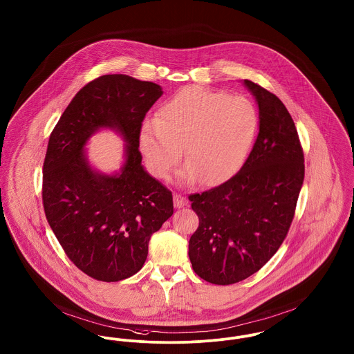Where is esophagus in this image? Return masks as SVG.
I'll return each instance as SVG.
<instances>
[{
	"mask_svg": "<svg viewBox=\"0 0 354 354\" xmlns=\"http://www.w3.org/2000/svg\"><path fill=\"white\" fill-rule=\"evenodd\" d=\"M174 207L178 209L188 207V200L185 197H183L181 194H174Z\"/></svg>",
	"mask_w": 354,
	"mask_h": 354,
	"instance_id": "34e87169",
	"label": "esophagus"
}]
</instances>
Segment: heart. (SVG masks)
<instances>
[{"mask_svg": "<svg viewBox=\"0 0 354 354\" xmlns=\"http://www.w3.org/2000/svg\"><path fill=\"white\" fill-rule=\"evenodd\" d=\"M255 106L243 96L204 87H187L162 103L157 119L142 123L138 142L145 164L166 178L183 156L181 184L204 180L217 185L232 178L244 164L258 130Z\"/></svg>", "mask_w": 354, "mask_h": 354, "instance_id": "heart-1", "label": "heart"}]
</instances>
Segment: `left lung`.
<instances>
[{
    "mask_svg": "<svg viewBox=\"0 0 354 354\" xmlns=\"http://www.w3.org/2000/svg\"><path fill=\"white\" fill-rule=\"evenodd\" d=\"M259 134L245 164L227 183L190 194L200 225L189 240L194 272L207 282H240L271 259L288 232L305 177L298 133L282 100L251 80Z\"/></svg>",
    "mask_w": 354,
    "mask_h": 354,
    "instance_id": "left-lung-1",
    "label": "left lung"
}]
</instances>
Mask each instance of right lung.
I'll return each instance as SVG.
<instances>
[{
  "instance_id": "right-lung-1",
  "label": "right lung",
  "mask_w": 354,
  "mask_h": 354,
  "mask_svg": "<svg viewBox=\"0 0 354 354\" xmlns=\"http://www.w3.org/2000/svg\"><path fill=\"white\" fill-rule=\"evenodd\" d=\"M162 87L129 75H104L73 96L48 142L43 203L48 223L73 264L102 282L137 274L150 237L173 214V196L142 165L138 134ZM100 129L124 140V162L103 174L86 145Z\"/></svg>"
}]
</instances>
